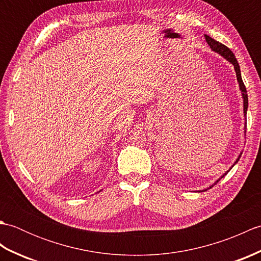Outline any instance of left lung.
<instances>
[{
	"instance_id": "left-lung-1",
	"label": "left lung",
	"mask_w": 261,
	"mask_h": 261,
	"mask_svg": "<svg viewBox=\"0 0 261 261\" xmlns=\"http://www.w3.org/2000/svg\"><path fill=\"white\" fill-rule=\"evenodd\" d=\"M205 39H206V42H207V45L210 46V48L212 49L213 51H215V53H218L220 56H222L224 59H226L228 60V62L230 63V64H232L233 65V67H234V70H236V75H237V81H238V83H239V87H240V91H241V95H242V98H243V115H245V132H246V130H247V110H248V94H247V90H246V86H245V84H243V82H242V77H241V71H240V66H239V64H238V60H237V58H236V56L233 55V53H232L230 49L226 47V46H224V45H222V43L221 42H219V41H216V40H214V39H212L211 38L210 36H207V35H205ZM241 154H242V152H240V154H239V157L237 158V160L234 162V164L231 166V168L233 167V166L239 162V159H240V157H241ZM231 168L226 171V173H224L222 176L220 177V178L216 180L213 185H211L208 188H211V187H213L216 182H218L221 178H223V177L229 173V171L231 170ZM208 188H205V190H203V192L204 191H206V190H208Z\"/></svg>"
}]
</instances>
